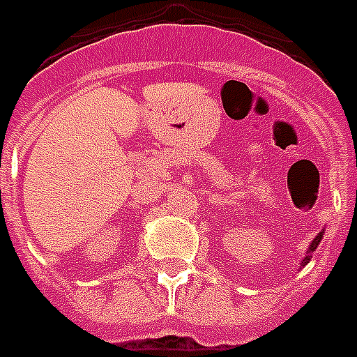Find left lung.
<instances>
[{
    "label": "left lung",
    "mask_w": 357,
    "mask_h": 357,
    "mask_svg": "<svg viewBox=\"0 0 357 357\" xmlns=\"http://www.w3.org/2000/svg\"><path fill=\"white\" fill-rule=\"evenodd\" d=\"M321 238H322V231L319 235H317L315 238H313V243H311V246H310V254L305 255V259H304V263H302V266H304L305 263H307V261L311 259V252H315V248H317V246H319V243H321Z\"/></svg>",
    "instance_id": "8db88e82"
}]
</instances>
